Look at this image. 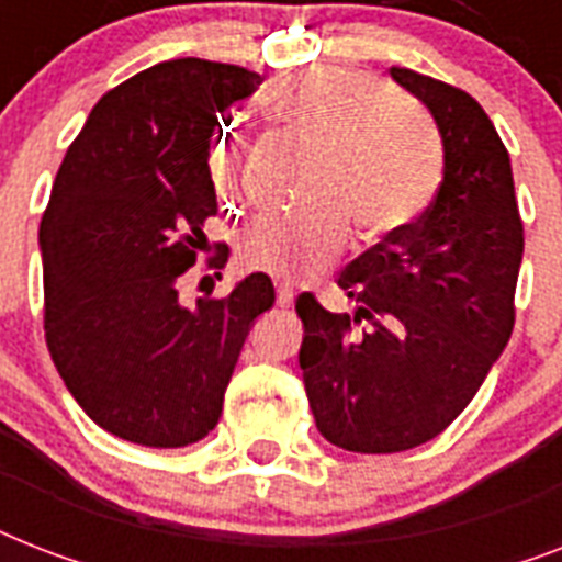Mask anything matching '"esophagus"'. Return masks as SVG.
Instances as JSON below:
<instances>
[{
	"instance_id": "esophagus-1",
	"label": "esophagus",
	"mask_w": 562,
	"mask_h": 562,
	"mask_svg": "<svg viewBox=\"0 0 562 562\" xmlns=\"http://www.w3.org/2000/svg\"><path fill=\"white\" fill-rule=\"evenodd\" d=\"M294 303V291L289 285H277V306L289 308Z\"/></svg>"
}]
</instances>
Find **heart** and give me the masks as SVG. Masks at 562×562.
Masks as SVG:
<instances>
[{"mask_svg":"<svg viewBox=\"0 0 562 562\" xmlns=\"http://www.w3.org/2000/svg\"><path fill=\"white\" fill-rule=\"evenodd\" d=\"M282 131L315 145L306 215L259 221L238 238V262L280 282H303L338 262L350 224L364 241L417 221L437 189V148L428 127L391 99L379 78L356 66H315L271 101ZM212 192L241 198L245 160L236 134L206 151Z\"/></svg>","mask_w":562,"mask_h":562,"instance_id":"1","label":"heart"}]
</instances>
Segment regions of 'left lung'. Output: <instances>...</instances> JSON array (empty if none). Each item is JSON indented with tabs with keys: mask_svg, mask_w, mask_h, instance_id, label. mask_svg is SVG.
I'll return each mask as SVG.
<instances>
[{
	"mask_svg": "<svg viewBox=\"0 0 562 562\" xmlns=\"http://www.w3.org/2000/svg\"><path fill=\"white\" fill-rule=\"evenodd\" d=\"M435 119L443 180L408 227L352 259L335 315L300 294V370L317 431L347 452L391 454L454 423L510 341L522 218L514 171L479 101L452 83L393 66Z\"/></svg>",
	"mask_w": 562,
	"mask_h": 562,
	"instance_id": "8db88e82",
	"label": "left lung"
}]
</instances>
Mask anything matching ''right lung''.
<instances>
[{
	"mask_svg": "<svg viewBox=\"0 0 562 562\" xmlns=\"http://www.w3.org/2000/svg\"><path fill=\"white\" fill-rule=\"evenodd\" d=\"M262 83L245 66L178 57L136 72L90 110L40 221L43 329L57 373L104 431L154 449L215 428L271 277L180 306L178 280L218 212L206 151L227 108ZM206 271L227 262V245Z\"/></svg>",
	"mask_w": 562,
	"mask_h": 562,
	"instance_id": "obj_1",
	"label": "right lung"
}]
</instances>
